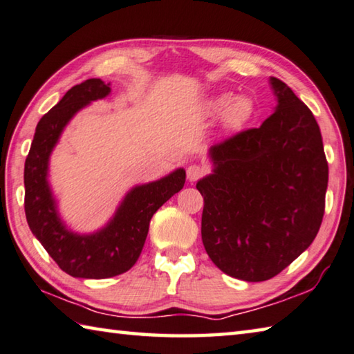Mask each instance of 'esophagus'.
I'll use <instances>...</instances> for the list:
<instances>
[{"mask_svg":"<svg viewBox=\"0 0 354 354\" xmlns=\"http://www.w3.org/2000/svg\"><path fill=\"white\" fill-rule=\"evenodd\" d=\"M205 175V169L203 165H198V164H192L187 167V179L190 183H195L198 181L199 178H203Z\"/></svg>","mask_w":354,"mask_h":354,"instance_id":"obj_1","label":"esophagus"}]
</instances>
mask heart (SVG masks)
Segmentation results:
<instances>
[{"mask_svg": "<svg viewBox=\"0 0 354 354\" xmlns=\"http://www.w3.org/2000/svg\"><path fill=\"white\" fill-rule=\"evenodd\" d=\"M209 110L212 114H221L224 111V120H226V125L229 127H241L244 122H246L250 114H252V104L250 100L239 97H232V94H220L210 100Z\"/></svg>", "mask_w": 354, "mask_h": 354, "instance_id": "1", "label": "heart"}]
</instances>
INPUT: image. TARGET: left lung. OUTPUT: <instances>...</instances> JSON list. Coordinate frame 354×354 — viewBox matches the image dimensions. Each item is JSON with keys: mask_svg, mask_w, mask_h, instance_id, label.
<instances>
[{"mask_svg": "<svg viewBox=\"0 0 354 354\" xmlns=\"http://www.w3.org/2000/svg\"><path fill=\"white\" fill-rule=\"evenodd\" d=\"M279 105L259 128L210 149L214 173L199 179L201 236L230 277H275L316 239L328 185L322 134L310 108L271 77Z\"/></svg>", "mask_w": 354, "mask_h": 354, "instance_id": "8db88e82", "label": "left lung"}]
</instances>
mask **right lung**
Segmentation results:
<instances>
[{
  "mask_svg": "<svg viewBox=\"0 0 354 354\" xmlns=\"http://www.w3.org/2000/svg\"><path fill=\"white\" fill-rule=\"evenodd\" d=\"M110 91V83L105 85L100 79L71 88L38 122L24 164V212L32 234L62 271L80 279H108L127 272L142 252L151 216L185 183L184 169H178L159 181L128 192L113 220L99 232L79 235L66 229L48 184L50 151L71 118Z\"/></svg>",
  "mask_w": 354,
  "mask_h": 354,
  "instance_id": "obj_1",
  "label": "right lung"
}]
</instances>
